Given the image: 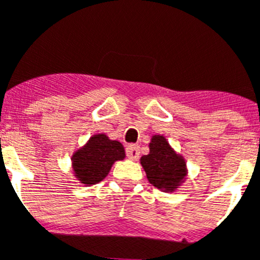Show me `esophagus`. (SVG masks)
Listing matches in <instances>:
<instances>
[{
    "instance_id": "obj_1",
    "label": "esophagus",
    "mask_w": 260,
    "mask_h": 260,
    "mask_svg": "<svg viewBox=\"0 0 260 260\" xmlns=\"http://www.w3.org/2000/svg\"><path fill=\"white\" fill-rule=\"evenodd\" d=\"M139 153H141V151H139L138 145H128L127 147H126V155H127L130 159H138Z\"/></svg>"
}]
</instances>
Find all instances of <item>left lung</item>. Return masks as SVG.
<instances>
[{"label": "left lung", "mask_w": 260, "mask_h": 260, "mask_svg": "<svg viewBox=\"0 0 260 260\" xmlns=\"http://www.w3.org/2000/svg\"><path fill=\"white\" fill-rule=\"evenodd\" d=\"M149 147L150 153L141 158L147 179L154 187L174 191L186 178V162L171 149L164 135H154Z\"/></svg>", "instance_id": "1"}]
</instances>
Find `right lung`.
<instances>
[{
	"instance_id": "obj_1",
	"label": "right lung",
	"mask_w": 260,
	"mask_h": 260,
	"mask_svg": "<svg viewBox=\"0 0 260 260\" xmlns=\"http://www.w3.org/2000/svg\"><path fill=\"white\" fill-rule=\"evenodd\" d=\"M125 158V149L118 141L105 134L93 135L86 145L73 154V170L86 186L105 179L115 160Z\"/></svg>"
}]
</instances>
